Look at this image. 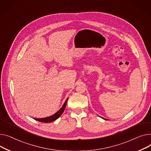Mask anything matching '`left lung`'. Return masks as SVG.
I'll return each mask as SVG.
<instances>
[{"mask_svg":"<svg viewBox=\"0 0 151 151\" xmlns=\"http://www.w3.org/2000/svg\"><path fill=\"white\" fill-rule=\"evenodd\" d=\"M104 119H105V120H108V119H105V118H103Z\"/></svg>","mask_w":151,"mask_h":151,"instance_id":"obj_1","label":"left lung"}]
</instances>
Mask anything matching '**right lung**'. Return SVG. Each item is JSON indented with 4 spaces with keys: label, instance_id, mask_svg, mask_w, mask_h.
I'll return each instance as SVG.
<instances>
[{
    "label": "right lung",
    "instance_id": "obj_1",
    "mask_svg": "<svg viewBox=\"0 0 151 151\" xmlns=\"http://www.w3.org/2000/svg\"><path fill=\"white\" fill-rule=\"evenodd\" d=\"M68 99V98L66 100V101L65 102L63 106H62V107H61V109L58 111H57L55 114L52 115V116H50L46 117V118H34V119L35 120L38 121H40V122H46V123L51 122L52 121H54L57 119L61 116V114L63 113V111L65 109V107H66Z\"/></svg>",
    "mask_w": 151,
    "mask_h": 151
}]
</instances>
